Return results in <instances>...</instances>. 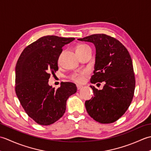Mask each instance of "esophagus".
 Segmentation results:
<instances>
[{"label": "esophagus", "mask_w": 151, "mask_h": 151, "mask_svg": "<svg viewBox=\"0 0 151 151\" xmlns=\"http://www.w3.org/2000/svg\"><path fill=\"white\" fill-rule=\"evenodd\" d=\"M76 87H77V89H78V90H80V89H82V88H83V86H80V85H77V86H76Z\"/></svg>", "instance_id": "obj_1"}]
</instances>
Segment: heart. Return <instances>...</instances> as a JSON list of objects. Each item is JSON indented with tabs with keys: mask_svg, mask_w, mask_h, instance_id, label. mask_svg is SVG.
Returning a JSON list of instances; mask_svg holds the SVG:
<instances>
[{
	"mask_svg": "<svg viewBox=\"0 0 151 151\" xmlns=\"http://www.w3.org/2000/svg\"><path fill=\"white\" fill-rule=\"evenodd\" d=\"M88 47L86 45H81L76 48V50H80L82 49H84V47ZM85 75V72H81L79 73H75L70 76V78H71L72 81L75 82L76 83H78V84H81L83 82H84V76Z\"/></svg>",
	"mask_w": 151,
	"mask_h": 151,
	"instance_id": "obj_1",
	"label": "heart"
}]
</instances>
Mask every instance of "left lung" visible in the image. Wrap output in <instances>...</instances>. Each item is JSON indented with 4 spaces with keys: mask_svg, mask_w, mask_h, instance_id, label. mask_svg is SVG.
<instances>
[{
    "mask_svg": "<svg viewBox=\"0 0 151 151\" xmlns=\"http://www.w3.org/2000/svg\"><path fill=\"white\" fill-rule=\"evenodd\" d=\"M78 40L94 44L95 70L90 81L105 83L101 90L90 86L94 97L86 101V110L99 123H114L127 110L134 97L136 81L130 54L120 41L106 34H93Z\"/></svg>",
    "mask_w": 151,
    "mask_h": 151,
    "instance_id": "1",
    "label": "left lung"
}]
</instances>
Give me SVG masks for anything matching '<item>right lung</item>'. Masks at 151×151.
<instances>
[{"label":"right lung","instance_id":"add662e5","mask_svg":"<svg viewBox=\"0 0 151 151\" xmlns=\"http://www.w3.org/2000/svg\"><path fill=\"white\" fill-rule=\"evenodd\" d=\"M74 37L46 36L27 46L15 67V93L28 116L41 125H50L63 116L66 102L77 88L62 82L57 89L49 85L50 73L58 70L62 47Z\"/></svg>","mask_w":151,"mask_h":151}]
</instances>
